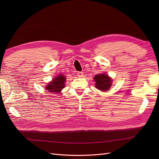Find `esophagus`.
<instances>
[{"mask_svg":"<svg viewBox=\"0 0 159 159\" xmlns=\"http://www.w3.org/2000/svg\"><path fill=\"white\" fill-rule=\"evenodd\" d=\"M77 75H78L79 78H81V77H83L84 73H83V72H81V71H78V73H77Z\"/></svg>","mask_w":159,"mask_h":159,"instance_id":"34e87169","label":"esophagus"}]
</instances>
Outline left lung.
<instances>
[{
	"mask_svg": "<svg viewBox=\"0 0 159 159\" xmlns=\"http://www.w3.org/2000/svg\"><path fill=\"white\" fill-rule=\"evenodd\" d=\"M95 81V88L100 91H107L112 85V80L105 74H97L93 78Z\"/></svg>",
	"mask_w": 159,
	"mask_h": 159,
	"instance_id": "obj_1",
	"label": "left lung"
}]
</instances>
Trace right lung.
<instances>
[{"mask_svg":"<svg viewBox=\"0 0 159 159\" xmlns=\"http://www.w3.org/2000/svg\"><path fill=\"white\" fill-rule=\"evenodd\" d=\"M66 76L63 74H59L52 81L48 84L46 86V89L53 94L59 93L60 91L65 88Z\"/></svg>","mask_w":159,"mask_h":159,"instance_id":"right-lung-1","label":"right lung"}]
</instances>
